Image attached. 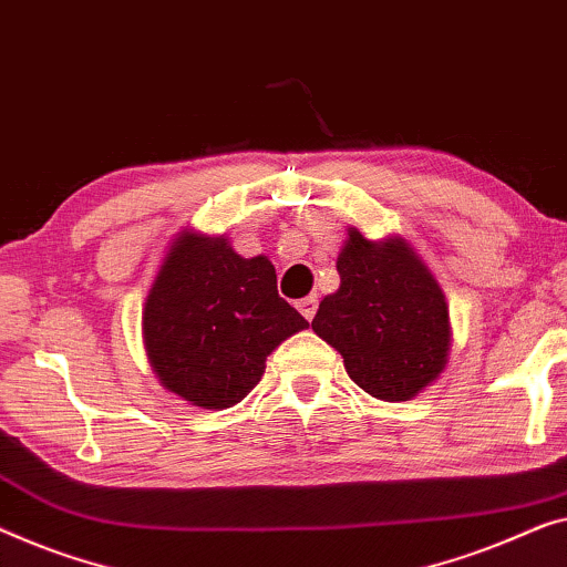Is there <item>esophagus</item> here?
<instances>
[{"mask_svg": "<svg viewBox=\"0 0 567 567\" xmlns=\"http://www.w3.org/2000/svg\"><path fill=\"white\" fill-rule=\"evenodd\" d=\"M297 309L301 311L303 315V319H315V315H317V297H303L299 303H297Z\"/></svg>", "mask_w": 567, "mask_h": 567, "instance_id": "1", "label": "esophagus"}]
</instances>
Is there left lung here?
I'll return each mask as SVG.
<instances>
[{"instance_id":"left-lung-1","label":"left lung","mask_w":567,"mask_h":567,"mask_svg":"<svg viewBox=\"0 0 567 567\" xmlns=\"http://www.w3.org/2000/svg\"><path fill=\"white\" fill-rule=\"evenodd\" d=\"M338 274L340 289L319 303L311 330L373 399H414L440 379L453 344L437 278L401 235L368 240L358 227H348Z\"/></svg>"}]
</instances>
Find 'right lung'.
I'll return each mask as SVG.
<instances>
[{"mask_svg": "<svg viewBox=\"0 0 567 567\" xmlns=\"http://www.w3.org/2000/svg\"><path fill=\"white\" fill-rule=\"evenodd\" d=\"M278 297L266 256H237L229 237L184 227L143 303V342L155 379L199 409H229L256 389L266 358L307 330Z\"/></svg>", "mask_w": 567, "mask_h": 567, "instance_id": "obj_1", "label": "right lung"}]
</instances>
